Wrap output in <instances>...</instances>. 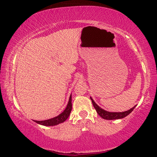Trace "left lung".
<instances>
[{"instance_id": "8db88e82", "label": "left lung", "mask_w": 157, "mask_h": 157, "mask_svg": "<svg viewBox=\"0 0 157 157\" xmlns=\"http://www.w3.org/2000/svg\"><path fill=\"white\" fill-rule=\"evenodd\" d=\"M90 98H91L93 105H94V107L95 109V110H96L98 115L102 117V118L106 119V120H116V119L123 118L127 116H128L129 114L134 109L135 107H136V105H135L134 107L130 109L125 111H123V112H109V111H106L100 107L99 106L94 102V100L92 99L91 97H90Z\"/></svg>"}]
</instances>
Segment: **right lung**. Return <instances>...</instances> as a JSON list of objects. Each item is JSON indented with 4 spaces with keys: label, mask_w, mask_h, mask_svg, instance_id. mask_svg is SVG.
I'll list each match as a JSON object with an SVG mask.
<instances>
[{
    "label": "right lung",
    "mask_w": 157,
    "mask_h": 157,
    "mask_svg": "<svg viewBox=\"0 0 157 157\" xmlns=\"http://www.w3.org/2000/svg\"><path fill=\"white\" fill-rule=\"evenodd\" d=\"M71 96H72V95H70L68 105L66 106L64 111H63L62 113H61L59 115L55 117V118L48 119V120L34 121L36 123L41 124V125H44V126H55V125H57V124L63 123V122H64L66 119L68 118V116L71 113V111L72 110V102H71L72 101H71Z\"/></svg>",
    "instance_id": "add662e5"
}]
</instances>
